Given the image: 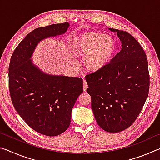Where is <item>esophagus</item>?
<instances>
[{"mask_svg":"<svg viewBox=\"0 0 160 160\" xmlns=\"http://www.w3.org/2000/svg\"><path fill=\"white\" fill-rule=\"evenodd\" d=\"M88 83H87V82L85 80H84L83 82V90H84V92H86L87 91V89H88Z\"/></svg>","mask_w":160,"mask_h":160,"instance_id":"esophagus-1","label":"esophagus"}]
</instances>
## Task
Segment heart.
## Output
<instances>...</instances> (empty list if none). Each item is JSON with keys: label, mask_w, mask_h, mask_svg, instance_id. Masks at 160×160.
I'll use <instances>...</instances> for the list:
<instances>
[{"label": "heart", "mask_w": 160, "mask_h": 160, "mask_svg": "<svg viewBox=\"0 0 160 160\" xmlns=\"http://www.w3.org/2000/svg\"><path fill=\"white\" fill-rule=\"evenodd\" d=\"M115 49L111 37L88 32L75 37L71 44L72 55L84 57V66L88 72H97L106 66Z\"/></svg>", "instance_id": "b5f03b06"}]
</instances>
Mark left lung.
<instances>
[{"mask_svg":"<svg viewBox=\"0 0 160 160\" xmlns=\"http://www.w3.org/2000/svg\"><path fill=\"white\" fill-rule=\"evenodd\" d=\"M121 50L99 71L85 76L92 109L105 131L118 132L131 126L144 106L150 90L146 53L128 32L116 29Z\"/></svg>","mask_w":160,"mask_h":160,"instance_id":"8db88e82","label":"left lung"}]
</instances>
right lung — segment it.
I'll list each match as a JSON object with an SVG mask.
<instances>
[{"instance_id":"obj_1","label":"right lung","mask_w":160,"mask_h":160,"mask_svg":"<svg viewBox=\"0 0 160 160\" xmlns=\"http://www.w3.org/2000/svg\"><path fill=\"white\" fill-rule=\"evenodd\" d=\"M68 27L63 22L34 29L16 47L9 64L13 106L29 127L47 136H56L68 128L72 107L83 92V81L45 74L30 58L41 40L64 34Z\"/></svg>"}]
</instances>
